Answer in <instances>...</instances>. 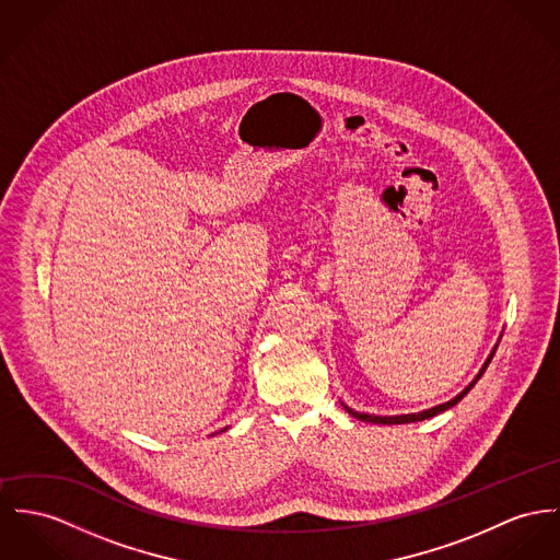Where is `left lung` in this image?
I'll return each instance as SVG.
<instances>
[{
  "instance_id": "8db88e82",
  "label": "left lung",
  "mask_w": 560,
  "mask_h": 560,
  "mask_svg": "<svg viewBox=\"0 0 560 560\" xmlns=\"http://www.w3.org/2000/svg\"><path fill=\"white\" fill-rule=\"evenodd\" d=\"M501 337H503V335H501ZM499 341H501V339H499ZM499 341L492 347V351H490V355L486 358V362L481 364V369H479V373L475 375L474 382L465 387L460 394H456L452 400H447V402H441V405H436V407L418 411V413H402V416H373V413H362V411H355V409L347 407L343 400H341V405H343V409L349 416H353V418H358V420H362V422H371V424H387V427H392V424H411V422H422V420L434 418V416H439V413L452 409L454 405H458V402L471 392V387H474L475 384L479 382V377L486 373V369H488V364H490V360H492V355H494V351H497V347H499Z\"/></svg>"
}]
</instances>
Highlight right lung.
<instances>
[{
	"mask_svg": "<svg viewBox=\"0 0 560 560\" xmlns=\"http://www.w3.org/2000/svg\"><path fill=\"white\" fill-rule=\"evenodd\" d=\"M223 431H225V429H223Z\"/></svg>",
	"mask_w": 560,
	"mask_h": 560,
	"instance_id": "1",
	"label": "right lung"
}]
</instances>
